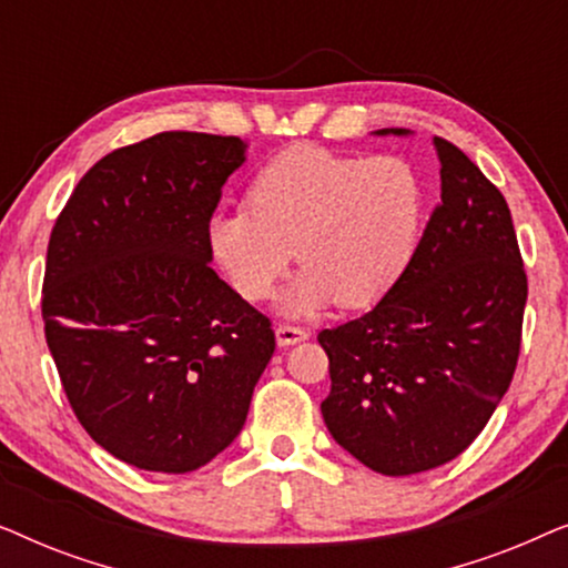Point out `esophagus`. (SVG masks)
<instances>
[{"label":"esophagus","mask_w":568,"mask_h":568,"mask_svg":"<svg viewBox=\"0 0 568 568\" xmlns=\"http://www.w3.org/2000/svg\"><path fill=\"white\" fill-rule=\"evenodd\" d=\"M310 333L302 328H294V325H278L276 328V344L278 346H294L300 341H307Z\"/></svg>","instance_id":"obj_1"}]
</instances>
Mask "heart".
<instances>
[{"label":"heart","instance_id":"b5f03b06","mask_svg":"<svg viewBox=\"0 0 568 568\" xmlns=\"http://www.w3.org/2000/svg\"><path fill=\"white\" fill-rule=\"evenodd\" d=\"M424 183L403 158H359L317 144L276 154L247 189L251 206H220L206 245L240 297L266 300L294 247L305 268L278 297V313L305 317L331 300L367 307L414 258Z\"/></svg>","mask_w":568,"mask_h":568}]
</instances>
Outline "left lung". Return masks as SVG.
I'll return each mask as SVG.
<instances>
[{
  "mask_svg": "<svg viewBox=\"0 0 568 568\" xmlns=\"http://www.w3.org/2000/svg\"><path fill=\"white\" fill-rule=\"evenodd\" d=\"M434 150L442 204L408 268L367 315L317 333L331 362L325 426L383 476L460 455L507 393L523 338L527 276L507 201L447 139Z\"/></svg>",
  "mask_w": 568,
  "mask_h": 568,
  "instance_id": "left-lung-1",
  "label": "left lung"
}]
</instances>
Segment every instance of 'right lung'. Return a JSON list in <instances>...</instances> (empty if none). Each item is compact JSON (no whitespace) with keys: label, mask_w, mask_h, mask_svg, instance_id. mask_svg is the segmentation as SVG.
Listing matches in <instances>:
<instances>
[{"label":"right lung","mask_w":568,"mask_h":568,"mask_svg":"<svg viewBox=\"0 0 568 568\" xmlns=\"http://www.w3.org/2000/svg\"><path fill=\"white\" fill-rule=\"evenodd\" d=\"M237 136L162 131L95 162L53 224L45 344L84 432L139 470L191 473L243 429L276 348L209 266Z\"/></svg>","instance_id":"obj_1"}]
</instances>
